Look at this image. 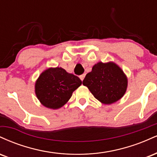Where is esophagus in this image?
I'll return each mask as SVG.
<instances>
[{"instance_id":"esophagus-1","label":"esophagus","mask_w":157,"mask_h":157,"mask_svg":"<svg viewBox=\"0 0 157 157\" xmlns=\"http://www.w3.org/2000/svg\"><path fill=\"white\" fill-rule=\"evenodd\" d=\"M85 77H86V74H82V75H80V80H84V78H85Z\"/></svg>"}]
</instances>
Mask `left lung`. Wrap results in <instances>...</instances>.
<instances>
[{
	"instance_id": "1",
	"label": "left lung",
	"mask_w": 157,
	"mask_h": 157,
	"mask_svg": "<svg viewBox=\"0 0 157 157\" xmlns=\"http://www.w3.org/2000/svg\"><path fill=\"white\" fill-rule=\"evenodd\" d=\"M82 84L89 88L97 100L109 105L117 102L125 94L128 80L117 65L112 62H100L86 75Z\"/></svg>"
}]
</instances>
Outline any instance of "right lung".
<instances>
[{
	"label": "right lung",
	"instance_id": "1",
	"mask_svg": "<svg viewBox=\"0 0 157 157\" xmlns=\"http://www.w3.org/2000/svg\"><path fill=\"white\" fill-rule=\"evenodd\" d=\"M82 81L62 68H50L40 75L35 83V94L40 102L48 109H57L71 98Z\"/></svg>",
	"mask_w": 157,
	"mask_h": 157
}]
</instances>
